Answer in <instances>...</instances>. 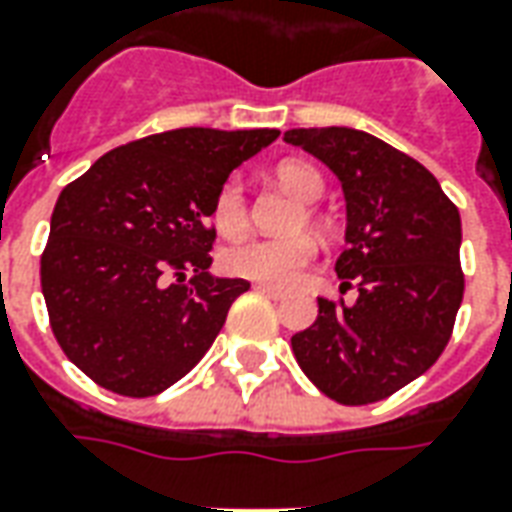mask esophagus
I'll list each match as a JSON object with an SVG mask.
<instances>
[{
  "mask_svg": "<svg viewBox=\"0 0 512 512\" xmlns=\"http://www.w3.org/2000/svg\"><path fill=\"white\" fill-rule=\"evenodd\" d=\"M255 288L260 293H266V296H271V299H285V296H288V291H282V288H274V285H263V282H257Z\"/></svg>",
  "mask_w": 512,
  "mask_h": 512,
  "instance_id": "esophagus-1",
  "label": "esophagus"
}]
</instances>
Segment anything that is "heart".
<instances>
[{"label":"heart","instance_id":"obj_1","mask_svg":"<svg viewBox=\"0 0 512 512\" xmlns=\"http://www.w3.org/2000/svg\"><path fill=\"white\" fill-rule=\"evenodd\" d=\"M282 188H288L302 202H316L324 191V180L305 160H282L274 169ZM213 224L216 232L227 241L241 238L249 230V207H246V188L241 177H230L216 194L213 202ZM318 246L313 235H291V238H260L227 249L221 255V268L230 277L263 282V285H293L302 271L316 257Z\"/></svg>","mask_w":512,"mask_h":512}]
</instances>
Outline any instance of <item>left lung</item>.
<instances>
[{
	"instance_id": "obj_1",
	"label": "left lung",
	"mask_w": 512,
	"mask_h": 512,
	"mask_svg": "<svg viewBox=\"0 0 512 512\" xmlns=\"http://www.w3.org/2000/svg\"><path fill=\"white\" fill-rule=\"evenodd\" d=\"M285 141L341 180L346 249L335 260L352 305L318 299L291 338L296 363L341 405H371L421 377L463 302L460 213L418 160L352 127L288 130Z\"/></svg>"
}]
</instances>
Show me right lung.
I'll return each mask as SVG.
<instances>
[{"instance_id":"right-lung-1","label":"right lung","mask_w":512,"mask_h":512,"mask_svg":"<svg viewBox=\"0 0 512 512\" xmlns=\"http://www.w3.org/2000/svg\"><path fill=\"white\" fill-rule=\"evenodd\" d=\"M280 130L182 127L110 149L57 196L41 255L49 324L96 385L155 396L205 357L246 280L213 277L216 194Z\"/></svg>"}]
</instances>
